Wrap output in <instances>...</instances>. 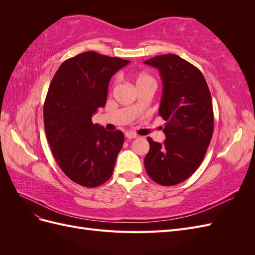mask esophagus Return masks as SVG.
I'll return each mask as SVG.
<instances>
[{"instance_id":"esophagus-1","label":"esophagus","mask_w":255,"mask_h":255,"mask_svg":"<svg viewBox=\"0 0 255 255\" xmlns=\"http://www.w3.org/2000/svg\"><path fill=\"white\" fill-rule=\"evenodd\" d=\"M126 137L128 138V139H133V138L137 137V135L135 133H132V132H127Z\"/></svg>"}]
</instances>
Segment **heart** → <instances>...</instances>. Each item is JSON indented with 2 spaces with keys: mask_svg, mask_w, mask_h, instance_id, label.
I'll return each mask as SVG.
<instances>
[{
  "mask_svg": "<svg viewBox=\"0 0 255 255\" xmlns=\"http://www.w3.org/2000/svg\"><path fill=\"white\" fill-rule=\"evenodd\" d=\"M134 81H135L136 87H139V86H141V85H144V84H154V80L152 76L148 73H144V72L138 73L135 76Z\"/></svg>",
  "mask_w": 255,
  "mask_h": 255,
  "instance_id": "1",
  "label": "heart"
}]
</instances>
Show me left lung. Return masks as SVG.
<instances>
[{"label":"left lung","instance_id":"left-lung-1","mask_svg":"<svg viewBox=\"0 0 255 255\" xmlns=\"http://www.w3.org/2000/svg\"><path fill=\"white\" fill-rule=\"evenodd\" d=\"M144 64L159 71L163 97L158 115L166 121L163 143L148 137L145 171L157 184L172 186L187 180L204 158L214 130L211 92L201 71L174 54Z\"/></svg>","mask_w":255,"mask_h":255}]
</instances>
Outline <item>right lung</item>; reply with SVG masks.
Wrapping results in <instances>:
<instances>
[{
    "label": "right lung",
    "mask_w": 255,
    "mask_h": 255,
    "mask_svg": "<svg viewBox=\"0 0 255 255\" xmlns=\"http://www.w3.org/2000/svg\"><path fill=\"white\" fill-rule=\"evenodd\" d=\"M129 60L85 52L65 60L50 84L43 105L47 139L58 166L71 181L97 187L113 174L125 136L94 125L104 107L112 76Z\"/></svg>",
    "instance_id": "right-lung-1"
}]
</instances>
